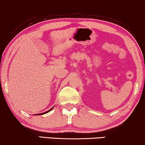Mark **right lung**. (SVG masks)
I'll return each mask as SVG.
<instances>
[{
	"mask_svg": "<svg viewBox=\"0 0 145 145\" xmlns=\"http://www.w3.org/2000/svg\"><path fill=\"white\" fill-rule=\"evenodd\" d=\"M53 108H51L50 110H48V111H47V112H44V113H42V114H45V113H47L48 112H49V111H51V110H52Z\"/></svg>",
	"mask_w": 145,
	"mask_h": 145,
	"instance_id": "obj_1",
	"label": "right lung"
}]
</instances>
